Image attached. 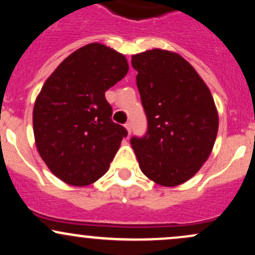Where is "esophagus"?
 Returning <instances> with one entry per match:
<instances>
[{"label":"esophagus","instance_id":"1","mask_svg":"<svg viewBox=\"0 0 255 255\" xmlns=\"http://www.w3.org/2000/svg\"><path fill=\"white\" fill-rule=\"evenodd\" d=\"M125 126H126V128H127L128 133L130 134V131H131V124H130V122H127V124H126Z\"/></svg>","mask_w":255,"mask_h":255}]
</instances>
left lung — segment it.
<instances>
[{"label": "left lung", "mask_w": 255, "mask_h": 255, "mask_svg": "<svg viewBox=\"0 0 255 255\" xmlns=\"http://www.w3.org/2000/svg\"><path fill=\"white\" fill-rule=\"evenodd\" d=\"M147 130L131 136L140 169L165 187L186 182L206 162L218 131L209 87L180 55L154 49L131 56Z\"/></svg>", "instance_id": "obj_1"}]
</instances>
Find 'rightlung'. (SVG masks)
<instances>
[{
	"label": "right lung",
	"instance_id": "obj_1",
	"mask_svg": "<svg viewBox=\"0 0 255 255\" xmlns=\"http://www.w3.org/2000/svg\"><path fill=\"white\" fill-rule=\"evenodd\" d=\"M122 54L92 43L55 69L36 99L33 131L52 174L73 186H87L109 169L128 131L111 120L105 91L127 74Z\"/></svg>",
	"mask_w": 255,
	"mask_h": 255
}]
</instances>
